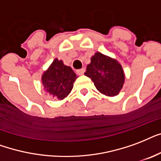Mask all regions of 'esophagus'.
I'll use <instances>...</instances> for the list:
<instances>
[{
	"mask_svg": "<svg viewBox=\"0 0 161 161\" xmlns=\"http://www.w3.org/2000/svg\"><path fill=\"white\" fill-rule=\"evenodd\" d=\"M85 70H86V69H85L84 68H81V69H77V74H78V75H83L85 73Z\"/></svg>",
	"mask_w": 161,
	"mask_h": 161,
	"instance_id": "obj_1",
	"label": "esophagus"
}]
</instances>
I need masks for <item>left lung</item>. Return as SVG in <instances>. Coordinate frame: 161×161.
Returning <instances> with one entry per match:
<instances>
[{
  "instance_id": "8db88e82",
  "label": "left lung",
  "mask_w": 161,
  "mask_h": 161,
  "mask_svg": "<svg viewBox=\"0 0 161 161\" xmlns=\"http://www.w3.org/2000/svg\"><path fill=\"white\" fill-rule=\"evenodd\" d=\"M85 75L92 79L101 93L109 97L119 93L125 79L120 64L101 53L92 56Z\"/></svg>"
}]
</instances>
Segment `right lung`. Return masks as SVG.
Masks as SVG:
<instances>
[{
    "label": "right lung",
    "instance_id": "1",
    "mask_svg": "<svg viewBox=\"0 0 161 161\" xmlns=\"http://www.w3.org/2000/svg\"><path fill=\"white\" fill-rule=\"evenodd\" d=\"M75 79L76 75L71 68L64 65L62 60L55 58L43 75L42 82L48 94L55 99L62 100L71 92Z\"/></svg>",
    "mask_w": 161,
    "mask_h": 161
}]
</instances>
